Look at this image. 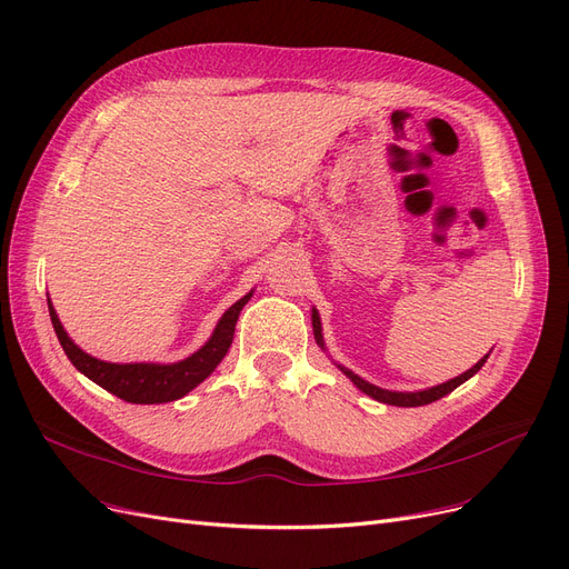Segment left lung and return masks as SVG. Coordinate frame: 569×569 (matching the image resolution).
Segmentation results:
<instances>
[{
    "mask_svg": "<svg viewBox=\"0 0 569 569\" xmlns=\"http://www.w3.org/2000/svg\"><path fill=\"white\" fill-rule=\"evenodd\" d=\"M311 321H313V338H317L321 345H323V340H321V323H319V313L313 311L311 313ZM488 361V353L482 356V359L471 368V370H467L465 375H459V377H455V380H450V382H446V385H438V387H431V389H425V391H415V393H398V391H387V389H380V387H372V385H368L366 380H361L359 375H353L351 370H347V368H342L340 366V370L349 377V380L359 387L363 393H368V396H372L375 401H380V403H387V406H398V408H417V406H429V403H433V401H438V398H443L446 393H450V391H455L459 385H465L469 377H473L480 368H482V363Z\"/></svg>",
    "mask_w": 569,
    "mask_h": 569,
    "instance_id": "8db88e82",
    "label": "left lung"
}]
</instances>
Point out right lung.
I'll list each match as a JSON object with an SVG mask.
<instances>
[{"instance_id": "right-lung-1", "label": "right lung", "mask_w": 569, "mask_h": 569, "mask_svg": "<svg viewBox=\"0 0 569 569\" xmlns=\"http://www.w3.org/2000/svg\"><path fill=\"white\" fill-rule=\"evenodd\" d=\"M252 292L243 296L239 302L231 305L220 323L216 326L210 340L197 351L189 356V359L171 366H159V363H108L93 359L91 353L81 351L70 338L68 332L62 330L58 313L49 300V313H51V323L53 330L60 340L62 351L68 353V359L72 366L100 385L102 389H108L110 393L123 398L129 403H140V406H150V403H168L176 401V398H182L184 393L192 391L197 385H201L206 377L218 368V363L224 359V353L231 345V338H234V328L237 319L243 309V305L250 300Z\"/></svg>"}]
</instances>
